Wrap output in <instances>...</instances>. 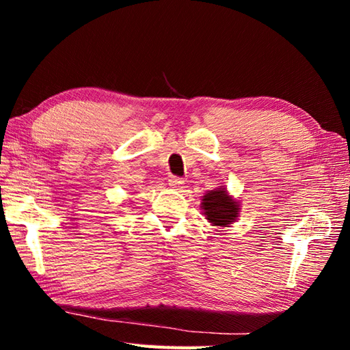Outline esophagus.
Wrapping results in <instances>:
<instances>
[{
  "label": "esophagus",
  "instance_id": "obj_1",
  "mask_svg": "<svg viewBox=\"0 0 350 350\" xmlns=\"http://www.w3.org/2000/svg\"><path fill=\"white\" fill-rule=\"evenodd\" d=\"M168 183L171 188H180L183 185V179H180V177H176V176H170Z\"/></svg>",
  "mask_w": 350,
  "mask_h": 350
}]
</instances>
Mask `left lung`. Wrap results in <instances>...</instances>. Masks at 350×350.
<instances>
[{
  "instance_id": "obj_1",
  "label": "left lung",
  "mask_w": 350,
  "mask_h": 350,
  "mask_svg": "<svg viewBox=\"0 0 350 350\" xmlns=\"http://www.w3.org/2000/svg\"><path fill=\"white\" fill-rule=\"evenodd\" d=\"M202 211L205 219L215 227H230L239 216V202L228 196L225 188L211 189L202 198Z\"/></svg>"
}]
</instances>
